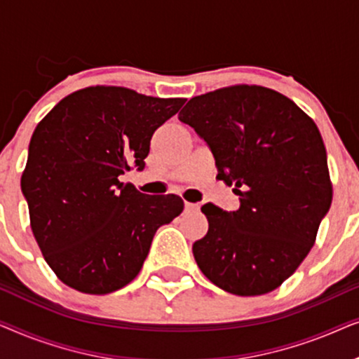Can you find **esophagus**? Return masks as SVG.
Returning <instances> with one entry per match:
<instances>
[{
  "instance_id": "34e87169",
  "label": "esophagus",
  "mask_w": 359,
  "mask_h": 359,
  "mask_svg": "<svg viewBox=\"0 0 359 359\" xmlns=\"http://www.w3.org/2000/svg\"><path fill=\"white\" fill-rule=\"evenodd\" d=\"M184 208H186V210H198V209H199V204H194V203H184Z\"/></svg>"
}]
</instances>
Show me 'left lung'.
I'll return each instance as SVG.
<instances>
[{
  "label": "left lung",
  "instance_id": "1",
  "mask_svg": "<svg viewBox=\"0 0 359 359\" xmlns=\"http://www.w3.org/2000/svg\"><path fill=\"white\" fill-rule=\"evenodd\" d=\"M178 117L205 140L217 178L240 196L232 212L201 208L209 230L193 245L196 263L235 296L274 291L311 252L332 204L316 122L281 93L257 85L196 96Z\"/></svg>",
  "mask_w": 359,
  "mask_h": 359
}]
</instances>
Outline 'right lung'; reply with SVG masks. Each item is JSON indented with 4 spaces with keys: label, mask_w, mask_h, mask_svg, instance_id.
Returning <instances> with one entry per match:
<instances>
[{
    "label": "right lung",
    "mask_w": 359,
    "mask_h": 359,
    "mask_svg": "<svg viewBox=\"0 0 359 359\" xmlns=\"http://www.w3.org/2000/svg\"><path fill=\"white\" fill-rule=\"evenodd\" d=\"M184 101L90 86L37 124L21 189L39 248L63 284L97 296L127 286L156 230L183 212L178 196L142 194L119 178L144 170L151 135Z\"/></svg>",
    "instance_id": "obj_1"
}]
</instances>
